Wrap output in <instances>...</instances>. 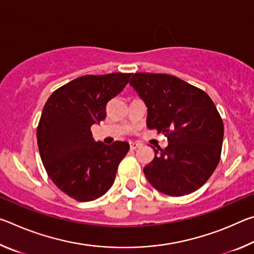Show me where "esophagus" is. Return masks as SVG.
<instances>
[{
	"label": "esophagus",
	"instance_id": "34e87169",
	"mask_svg": "<svg viewBox=\"0 0 254 254\" xmlns=\"http://www.w3.org/2000/svg\"><path fill=\"white\" fill-rule=\"evenodd\" d=\"M141 145V143H139V142H133V141H131L130 142V148H131V150H135V149H137Z\"/></svg>",
	"mask_w": 254,
	"mask_h": 254
}]
</instances>
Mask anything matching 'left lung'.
I'll use <instances>...</instances> for the list:
<instances>
[{
	"label": "left lung",
	"instance_id": "obj_1",
	"mask_svg": "<svg viewBox=\"0 0 254 254\" xmlns=\"http://www.w3.org/2000/svg\"><path fill=\"white\" fill-rule=\"evenodd\" d=\"M130 85L147 105V127L168 139L143 168L148 182L169 196L197 190L221 158L224 127L216 106L204 91L171 75L135 72Z\"/></svg>",
	"mask_w": 254,
	"mask_h": 254
}]
</instances>
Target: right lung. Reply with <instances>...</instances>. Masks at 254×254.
I'll use <instances>...</instances> for the list:
<instances>
[{
	"instance_id": "1",
	"label": "right lung",
	"mask_w": 254,
	"mask_h": 254,
	"mask_svg": "<svg viewBox=\"0 0 254 254\" xmlns=\"http://www.w3.org/2000/svg\"><path fill=\"white\" fill-rule=\"evenodd\" d=\"M131 74L81 76L55 91L37 130L38 148L49 178L78 201L100 198L112 187L126 141L96 142L91 127L106 118V104L123 91Z\"/></svg>"
}]
</instances>
